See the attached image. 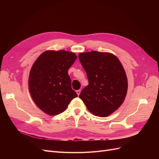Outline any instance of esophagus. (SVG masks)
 <instances>
[{"label": "esophagus", "mask_w": 159, "mask_h": 159, "mask_svg": "<svg viewBox=\"0 0 159 159\" xmlns=\"http://www.w3.org/2000/svg\"><path fill=\"white\" fill-rule=\"evenodd\" d=\"M76 92H77V93L78 96H79V95H80V89L77 90V91H76Z\"/></svg>", "instance_id": "esophagus-1"}]
</instances>
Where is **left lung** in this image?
Listing matches in <instances>:
<instances>
[{
  "label": "left lung",
  "instance_id": "left-lung-1",
  "mask_svg": "<svg viewBox=\"0 0 159 159\" xmlns=\"http://www.w3.org/2000/svg\"><path fill=\"white\" fill-rule=\"evenodd\" d=\"M79 58L89 80L80 98L94 115L109 116L119 109L127 94L128 79L121 62L112 53L96 51L80 53Z\"/></svg>",
  "mask_w": 159,
  "mask_h": 159
}]
</instances>
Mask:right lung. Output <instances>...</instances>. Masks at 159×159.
<instances>
[{"label": "right lung", "mask_w": 159, "mask_h": 159, "mask_svg": "<svg viewBox=\"0 0 159 159\" xmlns=\"http://www.w3.org/2000/svg\"><path fill=\"white\" fill-rule=\"evenodd\" d=\"M77 58L75 53L66 50H47L33 63L28 88L33 101L45 113H61L77 97L68 73Z\"/></svg>", "instance_id": "add662e5"}]
</instances>
